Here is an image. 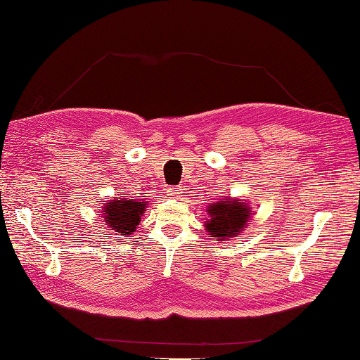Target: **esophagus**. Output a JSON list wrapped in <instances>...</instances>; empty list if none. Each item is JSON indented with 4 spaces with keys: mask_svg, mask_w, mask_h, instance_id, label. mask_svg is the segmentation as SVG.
Wrapping results in <instances>:
<instances>
[{
    "mask_svg": "<svg viewBox=\"0 0 360 360\" xmlns=\"http://www.w3.org/2000/svg\"><path fill=\"white\" fill-rule=\"evenodd\" d=\"M168 192V195L169 197H173V198H176L181 193V189H178V187H169V189L167 191Z\"/></svg>",
    "mask_w": 360,
    "mask_h": 360,
    "instance_id": "1",
    "label": "esophagus"
}]
</instances>
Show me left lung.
I'll return each mask as SVG.
<instances>
[{
    "instance_id": "obj_1",
    "label": "left lung",
    "mask_w": 360,
    "mask_h": 360,
    "mask_svg": "<svg viewBox=\"0 0 360 360\" xmlns=\"http://www.w3.org/2000/svg\"><path fill=\"white\" fill-rule=\"evenodd\" d=\"M252 214V207L243 198L224 197L208 205L205 229L213 240L222 243L240 236L247 229Z\"/></svg>"
}]
</instances>
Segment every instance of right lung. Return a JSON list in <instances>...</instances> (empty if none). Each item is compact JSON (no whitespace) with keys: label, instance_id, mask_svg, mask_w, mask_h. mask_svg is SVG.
<instances>
[{"label":"right lung","instance_id":"1","mask_svg":"<svg viewBox=\"0 0 360 360\" xmlns=\"http://www.w3.org/2000/svg\"><path fill=\"white\" fill-rule=\"evenodd\" d=\"M147 205L149 203L146 200L112 197V200L102 205L101 214L108 229L118 232L120 236L128 237L138 229Z\"/></svg>","mask_w":360,"mask_h":360}]
</instances>
